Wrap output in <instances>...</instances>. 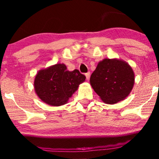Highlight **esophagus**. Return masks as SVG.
Returning <instances> with one entry per match:
<instances>
[{
	"mask_svg": "<svg viewBox=\"0 0 159 159\" xmlns=\"http://www.w3.org/2000/svg\"><path fill=\"white\" fill-rule=\"evenodd\" d=\"M90 72H88V73H86L85 74V77H86V79L87 80H89L90 79Z\"/></svg>",
	"mask_w": 159,
	"mask_h": 159,
	"instance_id": "1",
	"label": "esophagus"
}]
</instances>
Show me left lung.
Segmentation results:
<instances>
[{
  "mask_svg": "<svg viewBox=\"0 0 159 159\" xmlns=\"http://www.w3.org/2000/svg\"><path fill=\"white\" fill-rule=\"evenodd\" d=\"M90 82L102 101L114 104L129 95L134 83V74L125 61L105 58L98 63Z\"/></svg>",
  "mask_w": 159,
  "mask_h": 159,
  "instance_id": "left-lung-1",
  "label": "left lung"
}]
</instances>
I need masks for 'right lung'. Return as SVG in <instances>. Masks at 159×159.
Instances as JSON below:
<instances>
[{
  "mask_svg": "<svg viewBox=\"0 0 159 159\" xmlns=\"http://www.w3.org/2000/svg\"><path fill=\"white\" fill-rule=\"evenodd\" d=\"M77 69L69 71L64 64H56L38 72L34 81L36 94L44 103L53 106L66 104L85 80Z\"/></svg>",
  "mask_w": 159,
  "mask_h": 159,
  "instance_id": "add662e5",
  "label": "right lung"
}]
</instances>
